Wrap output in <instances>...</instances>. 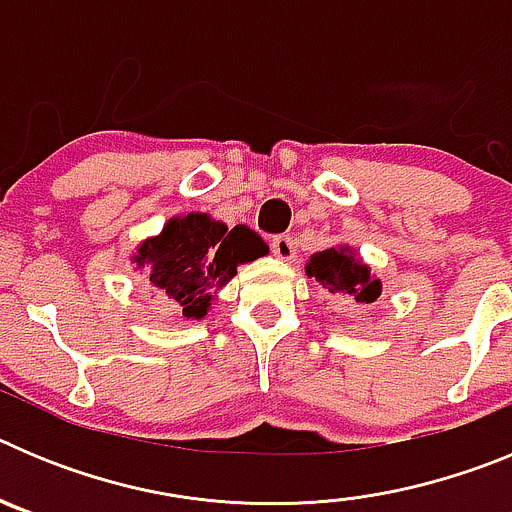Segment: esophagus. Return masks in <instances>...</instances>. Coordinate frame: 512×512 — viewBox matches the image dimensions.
<instances>
[{
  "instance_id": "obj_1",
  "label": "esophagus",
  "mask_w": 512,
  "mask_h": 512,
  "mask_svg": "<svg viewBox=\"0 0 512 512\" xmlns=\"http://www.w3.org/2000/svg\"><path fill=\"white\" fill-rule=\"evenodd\" d=\"M271 251H274V256H277L279 261L295 259V243H292V238H287V235H277V238L271 241Z\"/></svg>"
}]
</instances>
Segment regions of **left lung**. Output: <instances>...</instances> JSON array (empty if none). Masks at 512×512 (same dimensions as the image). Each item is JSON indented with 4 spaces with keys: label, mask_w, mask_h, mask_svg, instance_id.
Returning <instances> with one entry per match:
<instances>
[{
    "label": "left lung",
    "mask_w": 512,
    "mask_h": 512,
    "mask_svg": "<svg viewBox=\"0 0 512 512\" xmlns=\"http://www.w3.org/2000/svg\"><path fill=\"white\" fill-rule=\"evenodd\" d=\"M305 274L323 284L330 295L346 297L351 302H374L382 295V279L372 274V266L348 243L312 253L305 264Z\"/></svg>",
    "instance_id": "left-lung-1"
}]
</instances>
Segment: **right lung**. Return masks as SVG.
Instances as JSON below:
<instances>
[{
  "label": "right lung",
  "mask_w": 512,
  "mask_h": 512,
  "mask_svg": "<svg viewBox=\"0 0 512 512\" xmlns=\"http://www.w3.org/2000/svg\"><path fill=\"white\" fill-rule=\"evenodd\" d=\"M266 253L264 238L246 225L228 228L207 212H184L169 217L158 235L143 238L130 253V264L146 274L156 295L166 297L174 315L202 320L238 266Z\"/></svg>",
  "instance_id": "right-lung-1"
}]
</instances>
